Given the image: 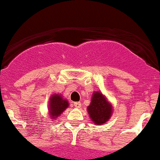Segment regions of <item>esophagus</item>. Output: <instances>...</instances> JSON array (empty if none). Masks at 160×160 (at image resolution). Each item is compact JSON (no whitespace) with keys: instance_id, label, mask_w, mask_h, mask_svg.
Segmentation results:
<instances>
[{"instance_id":"34e87169","label":"esophagus","mask_w":160,"mask_h":160,"mask_svg":"<svg viewBox=\"0 0 160 160\" xmlns=\"http://www.w3.org/2000/svg\"><path fill=\"white\" fill-rule=\"evenodd\" d=\"M73 106L76 107V108H80V107H82V103H81V102H74Z\"/></svg>"}]
</instances>
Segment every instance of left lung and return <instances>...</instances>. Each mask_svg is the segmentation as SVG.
Returning <instances> with one entry per match:
<instances>
[{
	"mask_svg": "<svg viewBox=\"0 0 160 160\" xmlns=\"http://www.w3.org/2000/svg\"><path fill=\"white\" fill-rule=\"evenodd\" d=\"M88 110L92 121L97 125L104 124L109 120L112 113V106L99 92L93 93L92 102Z\"/></svg>",
	"mask_w": 160,
	"mask_h": 160,
	"instance_id": "obj_1",
	"label": "left lung"
}]
</instances>
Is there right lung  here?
Listing matches in <instances>:
<instances>
[{"instance_id":"add662e5","label":"right lung","mask_w":160,"mask_h":160,"mask_svg":"<svg viewBox=\"0 0 160 160\" xmlns=\"http://www.w3.org/2000/svg\"><path fill=\"white\" fill-rule=\"evenodd\" d=\"M49 102V114L53 118H56L59 116L68 107L67 101L63 100L59 95L51 96Z\"/></svg>"}]
</instances>
